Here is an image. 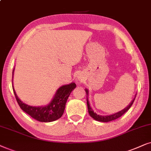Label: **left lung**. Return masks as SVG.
<instances>
[{"mask_svg": "<svg viewBox=\"0 0 151 151\" xmlns=\"http://www.w3.org/2000/svg\"><path fill=\"white\" fill-rule=\"evenodd\" d=\"M86 94L88 95V90L87 89H86ZM135 96H134V98L133 99V100L130 102V104L128 105L127 107L124 108L121 111L116 112V113H114V114H112L111 115H107V116H102V115H99V114H96L95 112H94L93 110L90 107V104H89V101H88V99L87 98V106H88V112H89V114L90 115L91 117L93 118L94 119L96 120V121H99V122H111V121H113L114 119H116L117 118L120 117V116L123 115V114L125 113L126 112H127L128 110L130 109V108L131 107V106L132 105V104H133V102L134 101V99H135Z\"/></svg>", "mask_w": 151, "mask_h": 151, "instance_id": "8db88e82", "label": "left lung"}]
</instances>
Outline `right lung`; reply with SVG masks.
I'll return each mask as SVG.
<instances>
[{
  "mask_svg": "<svg viewBox=\"0 0 151 151\" xmlns=\"http://www.w3.org/2000/svg\"><path fill=\"white\" fill-rule=\"evenodd\" d=\"M13 73L14 70L12 72V77ZM12 88L16 99H17L20 108L24 112H25L32 118L39 122H51L59 119L63 115L68 96H70L72 90L76 88V84L74 83H71L68 85L61 86L57 90L51 102L47 106H41V107L40 106L39 107L31 106L23 103L17 96L15 90L14 89V86H12Z\"/></svg>",
  "mask_w": 151,
  "mask_h": 151,
  "instance_id": "add662e5",
  "label": "right lung"
}]
</instances>
